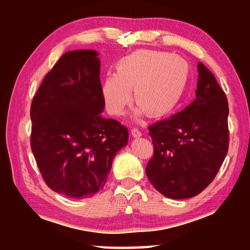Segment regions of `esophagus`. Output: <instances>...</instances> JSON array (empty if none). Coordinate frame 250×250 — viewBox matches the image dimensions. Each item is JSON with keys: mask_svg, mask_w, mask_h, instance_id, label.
<instances>
[{"mask_svg": "<svg viewBox=\"0 0 250 250\" xmlns=\"http://www.w3.org/2000/svg\"><path fill=\"white\" fill-rule=\"evenodd\" d=\"M131 135H132L133 138H140L141 135H142V133H141V131L139 130V129L133 128V129H131Z\"/></svg>", "mask_w": 250, "mask_h": 250, "instance_id": "esophagus-1", "label": "esophagus"}]
</instances>
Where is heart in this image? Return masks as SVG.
<instances>
[{"label": "heart", "mask_w": 250, "mask_h": 250, "mask_svg": "<svg viewBox=\"0 0 250 250\" xmlns=\"http://www.w3.org/2000/svg\"><path fill=\"white\" fill-rule=\"evenodd\" d=\"M189 75L188 62L179 55L137 50L122 57L116 65V74L104 79L101 96L109 113L120 116L132 101L134 91L138 115L146 112L150 118H162L179 105Z\"/></svg>", "instance_id": "b5f03b06"}]
</instances>
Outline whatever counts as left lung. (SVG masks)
I'll use <instances>...</instances> for the list:
<instances>
[{
    "label": "left lung",
    "instance_id": "left-lung-1",
    "mask_svg": "<svg viewBox=\"0 0 250 250\" xmlns=\"http://www.w3.org/2000/svg\"><path fill=\"white\" fill-rule=\"evenodd\" d=\"M196 99L170 119L149 126L154 153L146 173L164 196H196L216 176L229 142L228 103L214 75L198 62Z\"/></svg>",
    "mask_w": 250,
    "mask_h": 250
}]
</instances>
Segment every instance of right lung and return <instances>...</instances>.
I'll list each match as a JSON object with an SVG mask.
<instances>
[{"instance_id": "1", "label": "right lung", "mask_w": 250, "mask_h": 250, "mask_svg": "<svg viewBox=\"0 0 250 250\" xmlns=\"http://www.w3.org/2000/svg\"><path fill=\"white\" fill-rule=\"evenodd\" d=\"M92 49L67 52L45 76L31 105V147L49 188L86 198L104 188L128 129L101 116L100 61Z\"/></svg>"}]
</instances>
